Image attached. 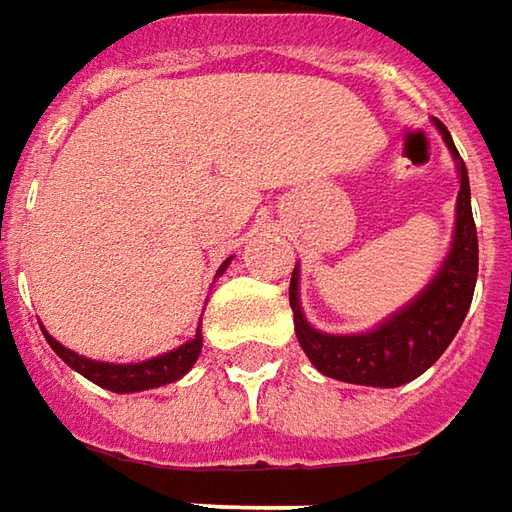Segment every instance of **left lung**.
Returning <instances> with one entry per match:
<instances>
[{
  "instance_id": "left-lung-1",
  "label": "left lung",
  "mask_w": 512,
  "mask_h": 512,
  "mask_svg": "<svg viewBox=\"0 0 512 512\" xmlns=\"http://www.w3.org/2000/svg\"><path fill=\"white\" fill-rule=\"evenodd\" d=\"M438 131L453 151L458 166V203L453 246L444 257L435 278L421 289V295L398 309L392 318L361 335H329L306 321L298 298V266L289 283V303L295 312V335L306 358L318 372L361 387H401L433 367L453 344L456 332L467 318L478 278V234L470 209V180L467 166L458 157L450 131L441 123Z\"/></svg>"
}]
</instances>
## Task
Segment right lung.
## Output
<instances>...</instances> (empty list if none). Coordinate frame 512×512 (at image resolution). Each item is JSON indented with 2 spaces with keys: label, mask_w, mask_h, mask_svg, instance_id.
Here are the masks:
<instances>
[{
  "label": "right lung",
  "mask_w": 512,
  "mask_h": 512,
  "mask_svg": "<svg viewBox=\"0 0 512 512\" xmlns=\"http://www.w3.org/2000/svg\"><path fill=\"white\" fill-rule=\"evenodd\" d=\"M229 260L217 269V275L226 272ZM42 335H45V341L51 344V349H54L68 367L77 369L79 375H85L97 387L111 389V392H143V389H154L163 387V384H171V381H180L197 364L200 349H203V335L197 329V335L191 341L177 346V349H171L166 355L148 358V361H140V364H105V361H91L85 355H77L74 349H68V346L59 344L56 338H51L45 329H42Z\"/></svg>",
  "instance_id": "right-lung-1"
}]
</instances>
